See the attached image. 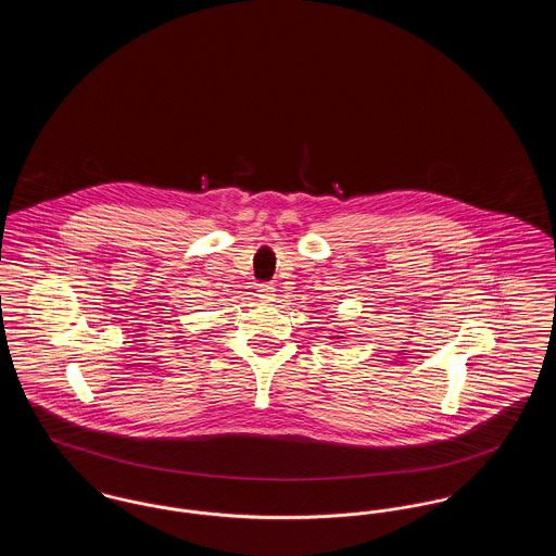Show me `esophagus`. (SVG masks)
Listing matches in <instances>:
<instances>
[{
	"mask_svg": "<svg viewBox=\"0 0 556 556\" xmlns=\"http://www.w3.org/2000/svg\"><path fill=\"white\" fill-rule=\"evenodd\" d=\"M256 295H258L263 302H275V295H277V293H275V288H273L270 283H263V286L258 288Z\"/></svg>",
	"mask_w": 556,
	"mask_h": 556,
	"instance_id": "34e87169",
	"label": "esophagus"
}]
</instances>
